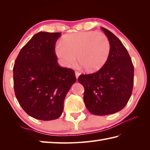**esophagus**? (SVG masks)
Wrapping results in <instances>:
<instances>
[{"label":"esophagus","mask_w":150,"mask_h":150,"mask_svg":"<svg viewBox=\"0 0 150 150\" xmlns=\"http://www.w3.org/2000/svg\"><path fill=\"white\" fill-rule=\"evenodd\" d=\"M81 75V73H79V71H75V76H76V78H77V79H78V77H79V76Z\"/></svg>","instance_id":"esophagus-1"}]
</instances>
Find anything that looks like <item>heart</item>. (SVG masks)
<instances>
[{
    "label": "heart",
    "instance_id": "1",
    "mask_svg": "<svg viewBox=\"0 0 150 150\" xmlns=\"http://www.w3.org/2000/svg\"><path fill=\"white\" fill-rule=\"evenodd\" d=\"M110 49L106 35L91 31L67 35L56 44L55 52L63 66L75 64L77 56L79 63L87 71H95L106 62Z\"/></svg>",
    "mask_w": 150,
    "mask_h": 150
}]
</instances>
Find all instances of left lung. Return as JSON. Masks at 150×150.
Wrapping results in <instances>:
<instances>
[{
	"label": "left lung",
	"instance_id": "8db88e82",
	"mask_svg": "<svg viewBox=\"0 0 150 150\" xmlns=\"http://www.w3.org/2000/svg\"><path fill=\"white\" fill-rule=\"evenodd\" d=\"M111 49L106 62L98 71L82 74L78 81L84 88V102L90 112L106 115L125 107L131 97L134 68L131 57L121 41L104 28Z\"/></svg>",
	"mask_w": 150,
	"mask_h": 150
}]
</instances>
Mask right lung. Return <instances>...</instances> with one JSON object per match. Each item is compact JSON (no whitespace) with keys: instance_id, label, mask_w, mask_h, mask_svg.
<instances>
[{"instance_id":"add662e5","label":"right lung","mask_w":150,"mask_h":150,"mask_svg":"<svg viewBox=\"0 0 150 150\" xmlns=\"http://www.w3.org/2000/svg\"><path fill=\"white\" fill-rule=\"evenodd\" d=\"M60 35H35L20 51L13 69L16 98L25 112L38 120L61 115L66 94L76 82L75 71L57 62L55 47Z\"/></svg>"}]
</instances>
